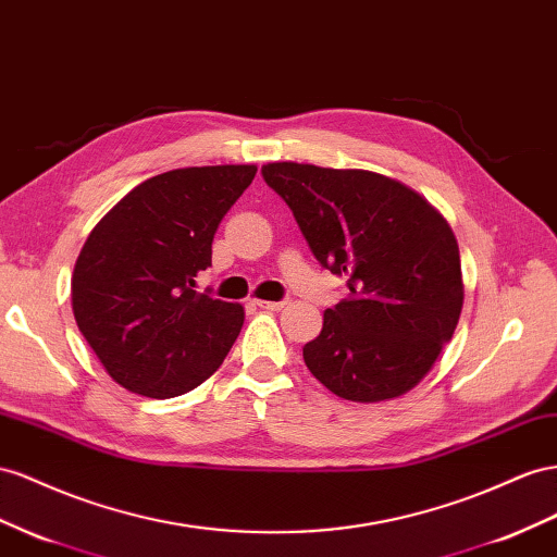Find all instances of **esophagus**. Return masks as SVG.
I'll list each match as a JSON object with an SVG mask.
<instances>
[{
    "label": "esophagus",
    "instance_id": "34e87169",
    "mask_svg": "<svg viewBox=\"0 0 557 557\" xmlns=\"http://www.w3.org/2000/svg\"><path fill=\"white\" fill-rule=\"evenodd\" d=\"M255 305L267 311H281L288 302H269V299H255Z\"/></svg>",
    "mask_w": 557,
    "mask_h": 557
}]
</instances>
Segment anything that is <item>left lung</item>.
<instances>
[{"label":"left lung","mask_w":557,"mask_h":557,"mask_svg":"<svg viewBox=\"0 0 557 557\" xmlns=\"http://www.w3.org/2000/svg\"><path fill=\"white\" fill-rule=\"evenodd\" d=\"M323 269L347 299L323 313L302 356L333 394L356 403L403 396L453 339L463 305L457 238L417 191L370 171L267 163Z\"/></svg>","instance_id":"8db88e82"}]
</instances>
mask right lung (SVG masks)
<instances>
[{"label":"right lung","instance_id":"add662e5","mask_svg":"<svg viewBox=\"0 0 557 557\" xmlns=\"http://www.w3.org/2000/svg\"><path fill=\"white\" fill-rule=\"evenodd\" d=\"M258 166H191L145 180L88 234L72 311L110 377L147 398L203 384L230 354L244 307L197 293L213 236Z\"/></svg>","mask_w":557,"mask_h":557}]
</instances>
